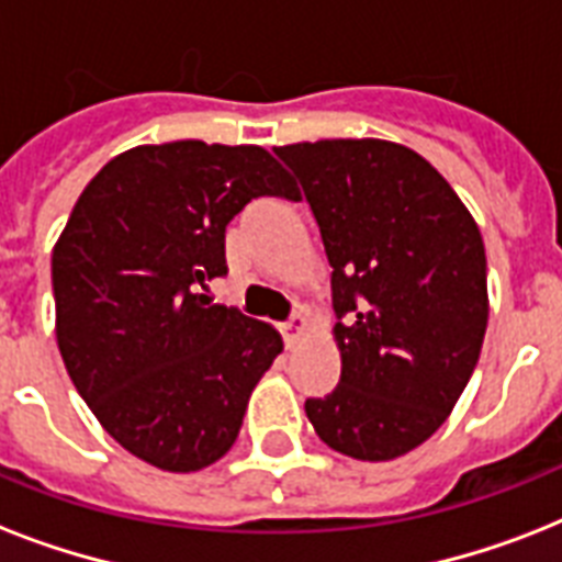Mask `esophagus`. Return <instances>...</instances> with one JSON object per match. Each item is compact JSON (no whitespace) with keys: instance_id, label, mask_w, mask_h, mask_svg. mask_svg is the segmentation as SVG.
Wrapping results in <instances>:
<instances>
[{"instance_id":"34e87169","label":"esophagus","mask_w":562,"mask_h":562,"mask_svg":"<svg viewBox=\"0 0 562 562\" xmlns=\"http://www.w3.org/2000/svg\"><path fill=\"white\" fill-rule=\"evenodd\" d=\"M282 338H285V347H294L300 341V335L306 333V317L303 315H291L289 324H282Z\"/></svg>"}]
</instances>
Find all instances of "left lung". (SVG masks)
I'll use <instances>...</instances> for the list:
<instances>
[{"instance_id": "left-lung-1", "label": "left lung", "mask_w": 562, "mask_h": 562, "mask_svg": "<svg viewBox=\"0 0 562 562\" xmlns=\"http://www.w3.org/2000/svg\"><path fill=\"white\" fill-rule=\"evenodd\" d=\"M300 180L333 265L341 379L306 400L329 449L391 461L443 426L487 333L479 224L405 145L321 139L273 148Z\"/></svg>"}]
</instances>
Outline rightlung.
Instances as JSON below:
<instances>
[{
    "label": "right lung",
    "instance_id": "1",
    "mask_svg": "<svg viewBox=\"0 0 562 562\" xmlns=\"http://www.w3.org/2000/svg\"><path fill=\"white\" fill-rule=\"evenodd\" d=\"M262 194L297 198L259 145L180 139L119 154L87 183L52 254L57 347L113 440L166 472L236 443L273 326L210 303L224 229Z\"/></svg>",
    "mask_w": 562,
    "mask_h": 562
}]
</instances>
